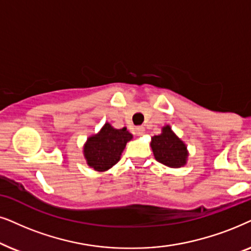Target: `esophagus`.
<instances>
[{
  "instance_id": "esophagus-1",
  "label": "esophagus",
  "mask_w": 251,
  "mask_h": 251,
  "mask_svg": "<svg viewBox=\"0 0 251 251\" xmlns=\"http://www.w3.org/2000/svg\"><path fill=\"white\" fill-rule=\"evenodd\" d=\"M143 132H145V128H143V126H136L135 127V133L138 135H142Z\"/></svg>"
}]
</instances>
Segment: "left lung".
Here are the masks:
<instances>
[{"label": "left lung", "instance_id": "1", "mask_svg": "<svg viewBox=\"0 0 251 251\" xmlns=\"http://www.w3.org/2000/svg\"><path fill=\"white\" fill-rule=\"evenodd\" d=\"M153 156L159 163L170 168H180L186 164L187 148L170 126L163 127L162 134L151 139Z\"/></svg>", "mask_w": 251, "mask_h": 251}]
</instances>
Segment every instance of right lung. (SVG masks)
<instances>
[{
    "label": "right lung",
    "instance_id": "obj_1",
    "mask_svg": "<svg viewBox=\"0 0 251 251\" xmlns=\"http://www.w3.org/2000/svg\"><path fill=\"white\" fill-rule=\"evenodd\" d=\"M131 139L132 134L126 127L116 129L106 123L99 134L87 140L83 148L87 164L96 171H106L120 159L126 143Z\"/></svg>",
    "mask_w": 251,
    "mask_h": 251
}]
</instances>
